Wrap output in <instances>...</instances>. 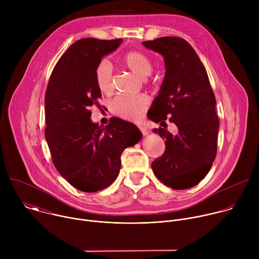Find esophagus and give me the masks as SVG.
Masks as SVG:
<instances>
[{
    "label": "esophagus",
    "instance_id": "obj_1",
    "mask_svg": "<svg viewBox=\"0 0 259 259\" xmlns=\"http://www.w3.org/2000/svg\"><path fill=\"white\" fill-rule=\"evenodd\" d=\"M139 130H140V132H141L142 135H147V134H149V131H147V128H145L144 126H140V127H139Z\"/></svg>",
    "mask_w": 259,
    "mask_h": 259
}]
</instances>
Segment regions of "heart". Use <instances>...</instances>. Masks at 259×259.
<instances>
[{"label":"heart","instance_id":"obj_1","mask_svg":"<svg viewBox=\"0 0 259 259\" xmlns=\"http://www.w3.org/2000/svg\"><path fill=\"white\" fill-rule=\"evenodd\" d=\"M124 64L131 69L136 75L141 78L151 75L154 69V62L152 57L140 50L130 51L123 57ZM95 82L98 89L104 93L108 94L113 91L114 84V73L112 64L108 60L102 59L96 65L95 68ZM150 104V100L145 95H119L115 97L110 103V110L112 113L127 119L135 120L140 115H142L147 106Z\"/></svg>","mask_w":259,"mask_h":259}]
</instances>
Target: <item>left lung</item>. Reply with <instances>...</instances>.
<instances>
[{
	"instance_id": "obj_1",
	"label": "left lung",
	"mask_w": 259,
	"mask_h": 259,
	"mask_svg": "<svg viewBox=\"0 0 259 259\" xmlns=\"http://www.w3.org/2000/svg\"><path fill=\"white\" fill-rule=\"evenodd\" d=\"M164 56L166 73L147 118L162 127L165 152L152 163L155 175L174 190L193 188L207 175L217 153L219 120L207 71L194 48L179 36H162L142 43ZM177 125L170 134L165 122Z\"/></svg>"
}]
</instances>
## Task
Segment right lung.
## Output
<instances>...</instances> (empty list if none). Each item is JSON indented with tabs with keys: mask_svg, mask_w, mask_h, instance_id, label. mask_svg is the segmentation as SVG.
<instances>
[{
	"mask_svg": "<svg viewBox=\"0 0 259 259\" xmlns=\"http://www.w3.org/2000/svg\"><path fill=\"white\" fill-rule=\"evenodd\" d=\"M122 39H81L55 64L45 94V137L52 162L73 188L94 193L112 184L121 168V155L136 144L141 133L129 122L115 118L105 127L90 120L99 107L101 92L95 68L116 50Z\"/></svg>",
	"mask_w": 259,
	"mask_h": 259,
	"instance_id": "right-lung-1",
	"label": "right lung"
}]
</instances>
